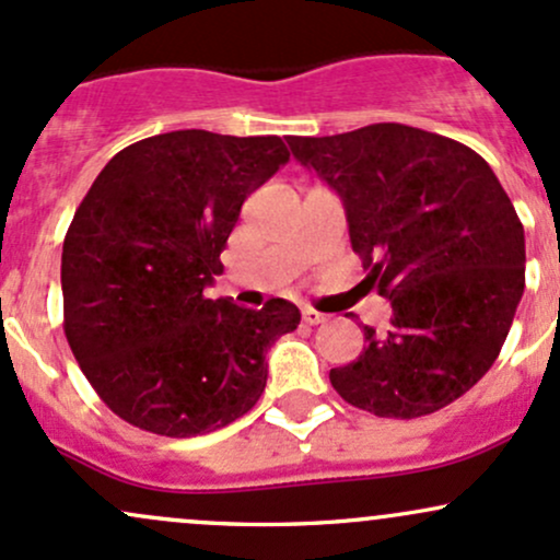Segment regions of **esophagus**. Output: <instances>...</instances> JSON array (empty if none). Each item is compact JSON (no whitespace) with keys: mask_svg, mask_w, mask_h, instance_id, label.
<instances>
[{"mask_svg":"<svg viewBox=\"0 0 560 560\" xmlns=\"http://www.w3.org/2000/svg\"><path fill=\"white\" fill-rule=\"evenodd\" d=\"M301 317H304L306 325H319V323H325V319H328V314L312 310V306H304V310H301Z\"/></svg>","mask_w":560,"mask_h":560,"instance_id":"1","label":"esophagus"}]
</instances>
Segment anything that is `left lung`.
Here are the masks:
<instances>
[{
	"label": "left lung",
	"mask_w": 560,
	"mask_h": 560,
	"mask_svg": "<svg viewBox=\"0 0 560 560\" xmlns=\"http://www.w3.org/2000/svg\"><path fill=\"white\" fill-rule=\"evenodd\" d=\"M288 144L341 196L351 248L392 301L388 330L364 325V349L330 370L332 388L401 420L463 397L498 360L524 293V224L489 163L405 124Z\"/></svg>",
	"instance_id": "obj_1"
}]
</instances>
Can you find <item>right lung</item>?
Instances as JSON below:
<instances>
[{
	"instance_id": "add662e5",
	"label": "right lung",
	"mask_w": 560,
	"mask_h": 560,
	"mask_svg": "<svg viewBox=\"0 0 560 560\" xmlns=\"http://www.w3.org/2000/svg\"><path fill=\"white\" fill-rule=\"evenodd\" d=\"M288 159L280 137L182 129L129 144L92 182L62 241V330L121 420L185 439L259 401L264 354L301 312L243 310L206 285L243 200Z\"/></svg>"
}]
</instances>
